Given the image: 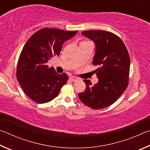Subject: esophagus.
Returning <instances> with one entry per match:
<instances>
[{"instance_id":"esophagus-1","label":"esophagus","mask_w":150,"mask_h":150,"mask_svg":"<svg viewBox=\"0 0 150 150\" xmlns=\"http://www.w3.org/2000/svg\"><path fill=\"white\" fill-rule=\"evenodd\" d=\"M69 79H70L71 81H73V82H76V81L78 80V79L76 77H70Z\"/></svg>"}]
</instances>
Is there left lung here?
Wrapping results in <instances>:
<instances>
[{
    "instance_id": "8db88e82",
    "label": "left lung",
    "mask_w": 150,
    "mask_h": 150,
    "mask_svg": "<svg viewBox=\"0 0 150 150\" xmlns=\"http://www.w3.org/2000/svg\"><path fill=\"white\" fill-rule=\"evenodd\" d=\"M82 34L93 40L96 52L93 64L98 82L91 86L84 79L85 91L79 93L81 102L95 110L108 107L116 102L129 83L130 59L126 45L120 38L110 32L87 30Z\"/></svg>"
}]
</instances>
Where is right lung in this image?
Instances as JSON below:
<instances>
[{
	"instance_id": "right-lung-1",
	"label": "right lung",
	"mask_w": 150,
	"mask_h": 150,
	"mask_svg": "<svg viewBox=\"0 0 150 150\" xmlns=\"http://www.w3.org/2000/svg\"><path fill=\"white\" fill-rule=\"evenodd\" d=\"M77 33L46 28L34 33L25 44L18 61L16 78L30 99L43 104L59 95L68 75L59 74L46 63L52 57L59 56L63 43Z\"/></svg>"
}]
</instances>
